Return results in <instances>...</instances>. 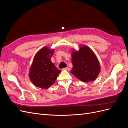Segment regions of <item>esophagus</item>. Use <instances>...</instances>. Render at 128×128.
<instances>
[{
    "label": "esophagus",
    "instance_id": "obj_1",
    "mask_svg": "<svg viewBox=\"0 0 128 128\" xmlns=\"http://www.w3.org/2000/svg\"><path fill=\"white\" fill-rule=\"evenodd\" d=\"M64 70H67V71L70 70V68H69V67H66V68H64Z\"/></svg>",
    "mask_w": 128,
    "mask_h": 128
}]
</instances>
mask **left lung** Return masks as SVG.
Masks as SVG:
<instances>
[{
  "label": "left lung",
  "mask_w": 128,
  "mask_h": 128,
  "mask_svg": "<svg viewBox=\"0 0 128 128\" xmlns=\"http://www.w3.org/2000/svg\"><path fill=\"white\" fill-rule=\"evenodd\" d=\"M73 67L70 72L82 82L94 80L100 71V64L94 52L86 46L80 47L78 52L72 53Z\"/></svg>",
  "instance_id": "obj_1"
}]
</instances>
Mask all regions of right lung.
I'll list each match as a JSON object with an SVG mask.
<instances>
[{
  "label": "right lung",
  "instance_id": "add662e5",
  "mask_svg": "<svg viewBox=\"0 0 128 128\" xmlns=\"http://www.w3.org/2000/svg\"><path fill=\"white\" fill-rule=\"evenodd\" d=\"M54 50L46 47L40 50L34 56L30 69L29 77L34 86L42 88H48L54 83L61 72L51 60Z\"/></svg>",
  "mask_w": 128,
  "mask_h": 128
}]
</instances>
